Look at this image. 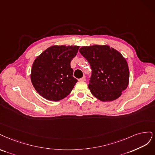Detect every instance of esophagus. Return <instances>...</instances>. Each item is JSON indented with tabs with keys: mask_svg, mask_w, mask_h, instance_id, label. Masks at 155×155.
Returning <instances> with one entry per match:
<instances>
[{
	"mask_svg": "<svg viewBox=\"0 0 155 155\" xmlns=\"http://www.w3.org/2000/svg\"><path fill=\"white\" fill-rule=\"evenodd\" d=\"M78 81H82V82L86 81V77H82V78H79V79H78Z\"/></svg>",
	"mask_w": 155,
	"mask_h": 155,
	"instance_id": "esophagus-1",
	"label": "esophagus"
}]
</instances>
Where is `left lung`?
<instances>
[{"mask_svg": "<svg viewBox=\"0 0 155 155\" xmlns=\"http://www.w3.org/2000/svg\"><path fill=\"white\" fill-rule=\"evenodd\" d=\"M92 69L88 87L102 102L114 101L129 84L128 64L122 54L108 45L83 46L79 49Z\"/></svg>", "mask_w": 155, "mask_h": 155, "instance_id": "1", "label": "left lung"}]
</instances>
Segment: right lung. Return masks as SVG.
<instances>
[{
	"label": "right lung",
	"mask_w": 155,
	"mask_h": 155,
	"mask_svg": "<svg viewBox=\"0 0 155 155\" xmlns=\"http://www.w3.org/2000/svg\"><path fill=\"white\" fill-rule=\"evenodd\" d=\"M78 49V46H52L35 58L30 77L40 95L48 101H58L71 92L77 80L73 77L70 63Z\"/></svg>",
	"instance_id": "obj_1"
}]
</instances>
